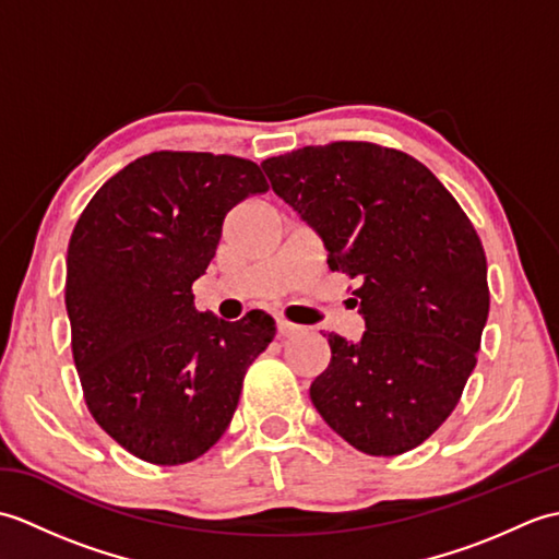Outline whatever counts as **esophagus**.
<instances>
[{
	"instance_id": "esophagus-1",
	"label": "esophagus",
	"mask_w": 559,
	"mask_h": 559,
	"mask_svg": "<svg viewBox=\"0 0 559 559\" xmlns=\"http://www.w3.org/2000/svg\"><path fill=\"white\" fill-rule=\"evenodd\" d=\"M276 329H278V336H283V338L298 336L300 331H302V326H298V324H290V322H286V319H278V322H276Z\"/></svg>"
}]
</instances>
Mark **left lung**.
Here are the masks:
<instances>
[{"instance_id": "obj_1", "label": "left lung", "mask_w": 559, "mask_h": 559, "mask_svg": "<svg viewBox=\"0 0 559 559\" xmlns=\"http://www.w3.org/2000/svg\"><path fill=\"white\" fill-rule=\"evenodd\" d=\"M273 192L312 225L329 269L358 278L365 334H329L310 386L326 425L370 456L423 444L476 367L488 322V261L447 187L420 160L367 141L266 158ZM355 300V305H358Z\"/></svg>"}]
</instances>
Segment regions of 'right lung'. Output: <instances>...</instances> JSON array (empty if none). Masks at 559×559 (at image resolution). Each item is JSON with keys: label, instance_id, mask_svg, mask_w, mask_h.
Listing matches in <instances>:
<instances>
[{"label": "right lung", "instance_id": "right-lung-1", "mask_svg": "<svg viewBox=\"0 0 559 559\" xmlns=\"http://www.w3.org/2000/svg\"><path fill=\"white\" fill-rule=\"evenodd\" d=\"M266 189L252 160L156 151L112 175L76 221L64 300L83 399L141 461L206 454L228 430L247 367L276 336L264 312L223 322L192 295L228 211Z\"/></svg>", "mask_w": 559, "mask_h": 559}]
</instances>
